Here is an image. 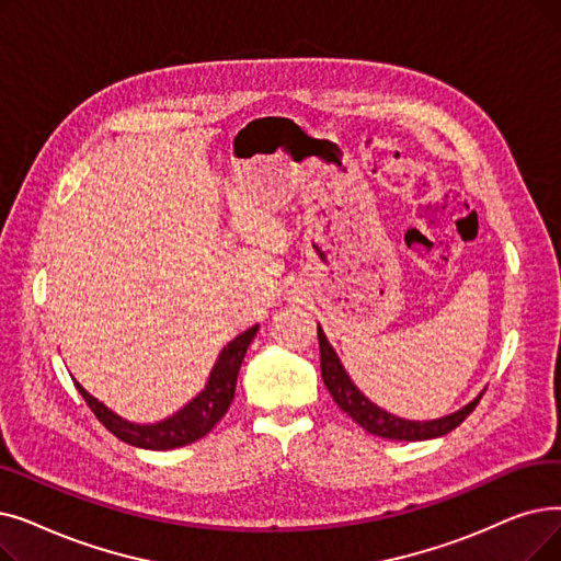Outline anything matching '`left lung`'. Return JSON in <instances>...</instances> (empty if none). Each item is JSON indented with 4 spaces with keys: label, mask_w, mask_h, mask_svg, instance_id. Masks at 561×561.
<instances>
[{
    "label": "left lung",
    "mask_w": 561,
    "mask_h": 561,
    "mask_svg": "<svg viewBox=\"0 0 561 561\" xmlns=\"http://www.w3.org/2000/svg\"><path fill=\"white\" fill-rule=\"evenodd\" d=\"M319 346H321V376H323V382L328 387V392L332 394L334 403L344 410L346 415H351L353 422H357L364 431H369L380 437H389V440L415 443V440H431V437L447 435L458 424L466 422V417L477 408V403L481 401V397L485 392L483 389V392L474 401L462 405L460 410L451 412V415H447V417L431 420V422H410V420L397 417V415H392V412L378 408L376 403H371L359 392L355 382L351 380V376L346 374L344 364L339 362L321 325H319Z\"/></svg>",
    "instance_id": "8db88e82"
}]
</instances>
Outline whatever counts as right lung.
Listing matches in <instances>:
<instances>
[{
  "instance_id": "add662e5",
  "label": "right lung",
  "mask_w": 561,
  "mask_h": 561,
  "mask_svg": "<svg viewBox=\"0 0 561 561\" xmlns=\"http://www.w3.org/2000/svg\"><path fill=\"white\" fill-rule=\"evenodd\" d=\"M256 330L259 325H252L250 330L240 332L233 341H229V344L222 348L220 357H217L215 367L208 376V382L202 392L190 403H185L176 415L167 417L158 424H133L124 417H118L116 412H112L99 399H93L80 382H76V387L82 394V399L87 401V405L91 408L93 415L99 417V422L110 433H114L118 440H124L139 449H156V451L176 449L190 443H197L199 437L213 431V426L227 415V410L236 394L240 364L245 359L248 346L256 336Z\"/></svg>"
}]
</instances>
